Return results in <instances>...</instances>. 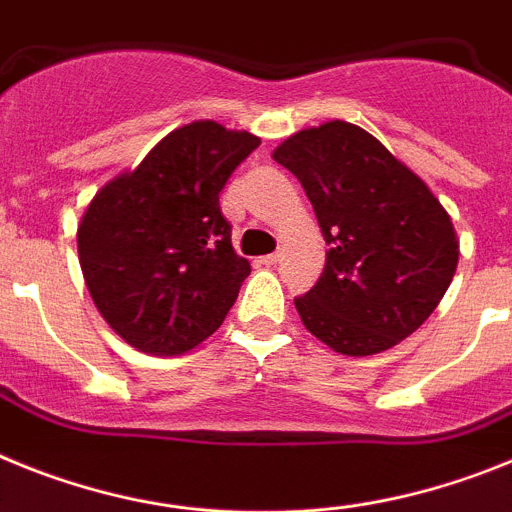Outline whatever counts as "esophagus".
Wrapping results in <instances>:
<instances>
[{"label": "esophagus", "instance_id": "obj_1", "mask_svg": "<svg viewBox=\"0 0 512 512\" xmlns=\"http://www.w3.org/2000/svg\"><path fill=\"white\" fill-rule=\"evenodd\" d=\"M278 260H281V255H278V252H273V255H265V257H260V262H262V265H268V268H270V265H275V262H278Z\"/></svg>", "mask_w": 512, "mask_h": 512}]
</instances>
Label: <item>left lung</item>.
Returning a JSON list of instances; mask_svg holds the SVG:
<instances>
[{"instance_id": "1", "label": "left lung", "mask_w": 512, "mask_h": 512, "mask_svg": "<svg viewBox=\"0 0 512 512\" xmlns=\"http://www.w3.org/2000/svg\"><path fill=\"white\" fill-rule=\"evenodd\" d=\"M273 159L299 177L327 242L296 311L335 353L394 348L441 304L459 237L433 190L376 136L345 121L293 133Z\"/></svg>"}]
</instances>
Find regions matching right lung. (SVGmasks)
<instances>
[{
  "label": "right lung",
  "mask_w": 512,
  "mask_h": 512,
  "mask_svg": "<svg viewBox=\"0 0 512 512\" xmlns=\"http://www.w3.org/2000/svg\"><path fill=\"white\" fill-rule=\"evenodd\" d=\"M257 146L247 131L193 121L90 201L77 229L84 283L131 348L182 355L226 319L250 262L231 247L219 193Z\"/></svg>",
  "instance_id": "obj_1"
}]
</instances>
